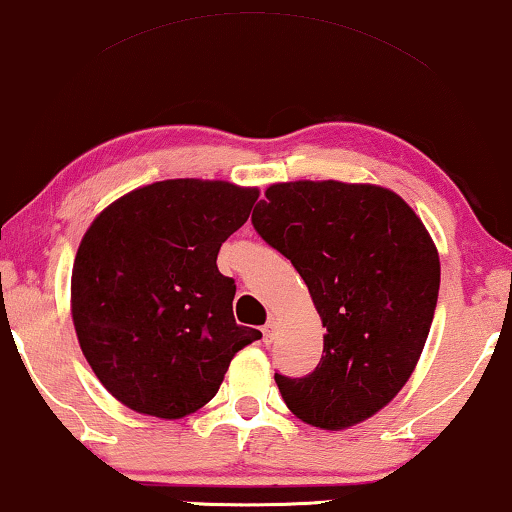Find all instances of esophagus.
Masks as SVG:
<instances>
[{"label":"esophagus","mask_w":512,"mask_h":512,"mask_svg":"<svg viewBox=\"0 0 512 512\" xmlns=\"http://www.w3.org/2000/svg\"><path fill=\"white\" fill-rule=\"evenodd\" d=\"M276 333H278V328H276V321H267V326L262 328V335H264V342H274L276 340Z\"/></svg>","instance_id":"1"}]
</instances>
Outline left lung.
<instances>
[{"label":"left lung","mask_w":512,"mask_h":512,"mask_svg":"<svg viewBox=\"0 0 512 512\" xmlns=\"http://www.w3.org/2000/svg\"><path fill=\"white\" fill-rule=\"evenodd\" d=\"M252 226L307 283L323 328L319 366L276 373L283 401L321 430H347L397 397L416 368L439 293L435 243L404 198L375 184H271Z\"/></svg>","instance_id":"1"}]
</instances>
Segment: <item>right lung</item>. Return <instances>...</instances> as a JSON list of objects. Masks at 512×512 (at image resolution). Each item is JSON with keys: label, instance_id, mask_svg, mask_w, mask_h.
Segmentation results:
<instances>
[{"label": "right lung", "instance_id": "obj_1", "mask_svg": "<svg viewBox=\"0 0 512 512\" xmlns=\"http://www.w3.org/2000/svg\"><path fill=\"white\" fill-rule=\"evenodd\" d=\"M257 198L219 179L155 181L108 205L82 236L70 278L75 333L127 409L165 420L203 409L238 349L262 338L236 323V283L217 269Z\"/></svg>", "mask_w": 512, "mask_h": 512}]
</instances>
